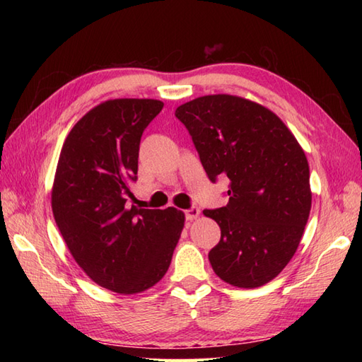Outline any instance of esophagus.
I'll return each instance as SVG.
<instances>
[{"instance_id": "34e87169", "label": "esophagus", "mask_w": 362, "mask_h": 362, "mask_svg": "<svg viewBox=\"0 0 362 362\" xmlns=\"http://www.w3.org/2000/svg\"><path fill=\"white\" fill-rule=\"evenodd\" d=\"M199 214H201V210L197 209V206H191V209H188V210H185V218L188 219V221H193V219H196Z\"/></svg>"}]
</instances>
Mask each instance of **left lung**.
Returning <instances> with one entry per match:
<instances>
[{
  "label": "left lung",
  "mask_w": 362,
  "mask_h": 362,
  "mask_svg": "<svg viewBox=\"0 0 362 362\" xmlns=\"http://www.w3.org/2000/svg\"><path fill=\"white\" fill-rule=\"evenodd\" d=\"M211 182L227 175L228 204L204 210L221 240L209 253L219 279L263 286L294 257L311 210L310 166L284 122L266 107L210 95L177 107Z\"/></svg>",
  "instance_id": "8db88e82"
}]
</instances>
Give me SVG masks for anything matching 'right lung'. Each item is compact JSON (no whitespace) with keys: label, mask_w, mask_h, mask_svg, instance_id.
<instances>
[{"label":"right lung","mask_w":362,"mask_h":362,"mask_svg":"<svg viewBox=\"0 0 362 362\" xmlns=\"http://www.w3.org/2000/svg\"><path fill=\"white\" fill-rule=\"evenodd\" d=\"M163 109L157 99H113L68 134L52 187L56 224L82 271L99 286L136 294L171 264L183 213L129 205L144 129Z\"/></svg>","instance_id":"1"}]
</instances>
